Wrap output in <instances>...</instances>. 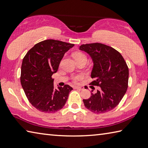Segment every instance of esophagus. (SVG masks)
<instances>
[{"mask_svg": "<svg viewBox=\"0 0 148 148\" xmlns=\"http://www.w3.org/2000/svg\"><path fill=\"white\" fill-rule=\"evenodd\" d=\"M75 89H77V90H82L84 89L83 87H81V86H75L74 87Z\"/></svg>", "mask_w": 148, "mask_h": 148, "instance_id": "1", "label": "esophagus"}]
</instances>
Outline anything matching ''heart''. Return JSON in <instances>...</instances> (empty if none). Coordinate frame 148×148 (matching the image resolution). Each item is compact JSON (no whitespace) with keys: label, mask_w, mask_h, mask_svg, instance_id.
<instances>
[{"label":"heart","mask_w":148,"mask_h":148,"mask_svg":"<svg viewBox=\"0 0 148 148\" xmlns=\"http://www.w3.org/2000/svg\"><path fill=\"white\" fill-rule=\"evenodd\" d=\"M73 57L75 59V60H77L80 59V58H86V56L81 52H77V53H75L73 54ZM80 78H81V76H80V75H78V76L73 77V78H72V79H73V82H77L78 80H79L80 79Z\"/></svg>","instance_id":"1"}]
</instances>
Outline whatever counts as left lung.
<instances>
[{"label":"left lung","instance_id":"left-lung-1","mask_svg":"<svg viewBox=\"0 0 148 148\" xmlns=\"http://www.w3.org/2000/svg\"><path fill=\"white\" fill-rule=\"evenodd\" d=\"M82 50L93 62L90 84L100 86L90 98L83 99L85 107L95 113L108 112L121 101L128 87L129 69L123 57L111 47L101 43L82 44Z\"/></svg>","mask_w":148,"mask_h":148}]
</instances>
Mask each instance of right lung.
Masks as SVG:
<instances>
[{"label": "right lung", "mask_w": 148, "mask_h": 148, "mask_svg": "<svg viewBox=\"0 0 148 148\" xmlns=\"http://www.w3.org/2000/svg\"><path fill=\"white\" fill-rule=\"evenodd\" d=\"M73 44L53 39L40 42L30 49L23 58L21 82L33 107L44 113L61 110L68 100L71 86L54 88L52 75L56 73L65 53Z\"/></svg>", "instance_id": "right-lung-1"}]
</instances>
